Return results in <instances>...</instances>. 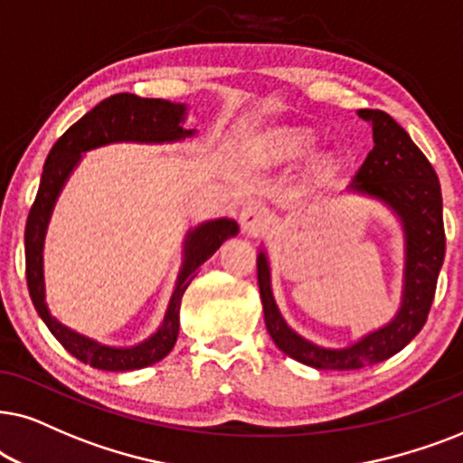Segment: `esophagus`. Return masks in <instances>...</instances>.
<instances>
[{
    "label": "esophagus",
    "instance_id": "obj_1",
    "mask_svg": "<svg viewBox=\"0 0 463 463\" xmlns=\"http://www.w3.org/2000/svg\"><path fill=\"white\" fill-rule=\"evenodd\" d=\"M239 222H241V228L248 235H260L264 228H267V213H264L262 207L248 205L243 207Z\"/></svg>",
    "mask_w": 463,
    "mask_h": 463
}]
</instances>
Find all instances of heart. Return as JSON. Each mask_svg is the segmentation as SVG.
Segmentation results:
<instances>
[{
  "mask_svg": "<svg viewBox=\"0 0 463 463\" xmlns=\"http://www.w3.org/2000/svg\"><path fill=\"white\" fill-rule=\"evenodd\" d=\"M319 146V135L313 128H286L264 141L262 156L270 163H289L311 156Z\"/></svg>",
  "mask_w": 463,
  "mask_h": 463,
  "instance_id": "b5f03b06",
  "label": "heart"
}]
</instances>
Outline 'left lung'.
I'll return each instance as SVG.
<instances>
[{
	"label": "left lung",
	"mask_w": 463,
	"mask_h": 463,
	"mask_svg": "<svg viewBox=\"0 0 463 463\" xmlns=\"http://www.w3.org/2000/svg\"><path fill=\"white\" fill-rule=\"evenodd\" d=\"M373 127V150L347 184V193L366 196L390 209L404 237L400 307L390 322L343 347H326L298 335L283 319L270 286L267 250L258 251L264 324L283 354L317 371H355L379 364L402 351L423 328L432 307L436 281L445 260V224L439 175L409 133L381 109H357Z\"/></svg>",
	"instance_id": "8db88e82"
}]
</instances>
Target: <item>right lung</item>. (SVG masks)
<instances>
[{
	"mask_svg": "<svg viewBox=\"0 0 463 463\" xmlns=\"http://www.w3.org/2000/svg\"><path fill=\"white\" fill-rule=\"evenodd\" d=\"M186 103L167 101V99H144L131 92H120L103 99L99 106L84 114L76 125L61 135L48 154L42 171L40 190L31 207L27 228H24V262H27V286L35 311L44 319L54 338L84 364L99 371L127 373L152 366L169 355L180 335V305L188 283L193 281L201 264L215 254L226 239L237 237L239 224L231 218H215L188 228L182 245V267L177 273L174 292H171L163 322L150 336L137 345H108L71 330L59 322L48 309L44 286V241L51 224L54 205L63 193L67 180L86 152L112 144H180L193 139L196 128H186Z\"/></svg>",
	"mask_w": 463,
	"mask_h": 463,
	"instance_id": "obj_1",
	"label": "right lung"
}]
</instances>
